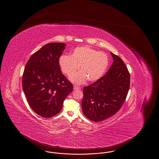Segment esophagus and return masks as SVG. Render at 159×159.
<instances>
[{
    "instance_id": "esophagus-1",
    "label": "esophagus",
    "mask_w": 159,
    "mask_h": 159,
    "mask_svg": "<svg viewBox=\"0 0 159 159\" xmlns=\"http://www.w3.org/2000/svg\"><path fill=\"white\" fill-rule=\"evenodd\" d=\"M74 90H79V89H80V87H78L77 86H74Z\"/></svg>"
}]
</instances>
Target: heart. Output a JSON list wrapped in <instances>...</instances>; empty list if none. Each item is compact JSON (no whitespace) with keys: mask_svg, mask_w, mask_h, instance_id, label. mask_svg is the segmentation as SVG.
Listing matches in <instances>:
<instances>
[{"mask_svg":"<svg viewBox=\"0 0 159 159\" xmlns=\"http://www.w3.org/2000/svg\"><path fill=\"white\" fill-rule=\"evenodd\" d=\"M62 71L68 75L73 74L80 66L81 71L70 77L77 84H84L88 79L90 82L97 81L108 68L107 55L89 47L76 48L71 56L62 55L58 60Z\"/></svg>","mask_w":159,"mask_h":159,"instance_id":"b5f03b06","label":"heart"}]
</instances>
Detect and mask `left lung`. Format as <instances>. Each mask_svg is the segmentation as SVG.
<instances>
[{
    "label": "left lung",
    "instance_id": "obj_1",
    "mask_svg": "<svg viewBox=\"0 0 159 159\" xmlns=\"http://www.w3.org/2000/svg\"><path fill=\"white\" fill-rule=\"evenodd\" d=\"M114 62L107 73L84 88L82 108L84 116L100 122L115 114L128 94L130 75L122 59L111 52Z\"/></svg>",
    "mask_w": 159,
    "mask_h": 159
}]
</instances>
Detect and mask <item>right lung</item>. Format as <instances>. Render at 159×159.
I'll return each instance as SVG.
<instances>
[{"label": "right lung", "instance_id": "add662e5", "mask_svg": "<svg viewBox=\"0 0 159 159\" xmlns=\"http://www.w3.org/2000/svg\"><path fill=\"white\" fill-rule=\"evenodd\" d=\"M65 46L62 43L45 45L30 56L24 68L22 86L27 101L43 118L58 114L73 89L62 74L58 62Z\"/></svg>", "mask_w": 159, "mask_h": 159}]
</instances>
